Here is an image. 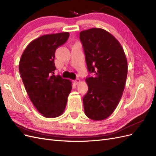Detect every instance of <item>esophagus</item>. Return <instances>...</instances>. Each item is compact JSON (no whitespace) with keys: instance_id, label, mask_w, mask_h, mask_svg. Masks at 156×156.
I'll return each mask as SVG.
<instances>
[{"instance_id":"34e87169","label":"esophagus","mask_w":156,"mask_h":156,"mask_svg":"<svg viewBox=\"0 0 156 156\" xmlns=\"http://www.w3.org/2000/svg\"><path fill=\"white\" fill-rule=\"evenodd\" d=\"M80 82H81V80H80L79 79H75V81H74V83H75V84H79Z\"/></svg>"}]
</instances>
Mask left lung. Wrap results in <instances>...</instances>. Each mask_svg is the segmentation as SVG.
Listing matches in <instances>:
<instances>
[{
    "mask_svg": "<svg viewBox=\"0 0 156 156\" xmlns=\"http://www.w3.org/2000/svg\"><path fill=\"white\" fill-rule=\"evenodd\" d=\"M79 37L88 69L95 75L85 79L88 90L83 99L84 113L94 120H105L114 112L123 94L126 56L120 42L104 29L83 30Z\"/></svg>",
    "mask_w": 156,
    "mask_h": 156,
    "instance_id": "obj_1",
    "label": "left lung"
}]
</instances>
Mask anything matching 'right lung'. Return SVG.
I'll use <instances>...</instances> for the list:
<instances>
[{"mask_svg": "<svg viewBox=\"0 0 156 156\" xmlns=\"http://www.w3.org/2000/svg\"><path fill=\"white\" fill-rule=\"evenodd\" d=\"M69 32L45 34L32 40L21 55L19 70L30 100L45 118L63 114L72 83L55 75V51L66 43Z\"/></svg>", "mask_w": 156, "mask_h": 156, "instance_id": "1", "label": "right lung"}]
</instances>
